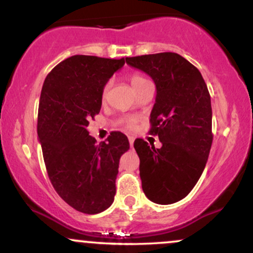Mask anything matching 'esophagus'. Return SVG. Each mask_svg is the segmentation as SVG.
I'll return each mask as SVG.
<instances>
[{"instance_id":"esophagus-1","label":"esophagus","mask_w":253,"mask_h":253,"mask_svg":"<svg viewBox=\"0 0 253 253\" xmlns=\"http://www.w3.org/2000/svg\"><path fill=\"white\" fill-rule=\"evenodd\" d=\"M128 140L130 146H133V144H134V136H128Z\"/></svg>"}]
</instances>
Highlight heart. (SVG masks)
I'll return each instance as SVG.
<instances>
[{
    "mask_svg": "<svg viewBox=\"0 0 253 253\" xmlns=\"http://www.w3.org/2000/svg\"><path fill=\"white\" fill-rule=\"evenodd\" d=\"M129 82L132 84L133 89L136 90L139 88V86L143 85L144 83L149 82V81L146 80V78H144L143 76H140V75L138 74H132L129 76ZM109 88H110V82L104 84L103 89H102V100H106L107 98V95H108V91H109ZM135 126V123L133 120H128L127 121V127H129V128H133V127Z\"/></svg>",
    "mask_w": 253,
    "mask_h": 253,
    "instance_id": "obj_1",
    "label": "heart"
}]
</instances>
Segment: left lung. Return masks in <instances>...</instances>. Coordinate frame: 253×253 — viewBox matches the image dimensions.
Returning <instances> with one entry per match:
<instances>
[{
	"label": "left lung",
	"mask_w": 253,
	"mask_h": 253,
	"mask_svg": "<svg viewBox=\"0 0 253 253\" xmlns=\"http://www.w3.org/2000/svg\"><path fill=\"white\" fill-rule=\"evenodd\" d=\"M126 63L149 75L157 89L150 133L158 135L162 147L134 141L141 187L152 202L171 205L190 193L205 170L213 141L211 95L201 72L173 52Z\"/></svg>",
	"instance_id": "1"
}]
</instances>
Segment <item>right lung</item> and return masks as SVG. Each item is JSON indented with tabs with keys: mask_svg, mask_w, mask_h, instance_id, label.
<instances>
[{
	"mask_svg": "<svg viewBox=\"0 0 253 253\" xmlns=\"http://www.w3.org/2000/svg\"><path fill=\"white\" fill-rule=\"evenodd\" d=\"M124 64V58L69 57L52 69L42 89L38 136L46 170L58 195L85 214L110 207L119 161L129 149L124 133L112 132L96 144L86 129L100 113L104 84Z\"/></svg>",
	"mask_w": 253,
	"mask_h": 253,
	"instance_id": "add662e5",
	"label": "right lung"
}]
</instances>
